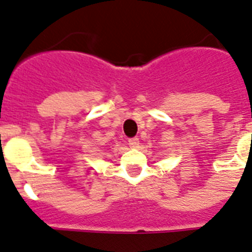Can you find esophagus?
Instances as JSON below:
<instances>
[{"label":"esophagus","instance_id":"esophagus-1","mask_svg":"<svg viewBox=\"0 0 252 252\" xmlns=\"http://www.w3.org/2000/svg\"><path fill=\"white\" fill-rule=\"evenodd\" d=\"M128 145H129L132 149H136V147H138V145H139V139L137 138V137L129 138L128 139Z\"/></svg>","mask_w":252,"mask_h":252}]
</instances>
